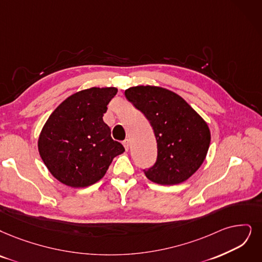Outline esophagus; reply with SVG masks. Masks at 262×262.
Returning a JSON list of instances; mask_svg holds the SVG:
<instances>
[{"label":"esophagus","instance_id":"1","mask_svg":"<svg viewBox=\"0 0 262 262\" xmlns=\"http://www.w3.org/2000/svg\"><path fill=\"white\" fill-rule=\"evenodd\" d=\"M122 144H123V146H124V149L128 150V149H129V141H128V140H124V141L122 142Z\"/></svg>","mask_w":262,"mask_h":262}]
</instances>
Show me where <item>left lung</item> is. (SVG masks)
I'll list each match as a JSON object with an SVG mask.
<instances>
[{
  "instance_id": "obj_1",
  "label": "left lung",
  "mask_w": 262,
  "mask_h": 262,
  "mask_svg": "<svg viewBox=\"0 0 262 262\" xmlns=\"http://www.w3.org/2000/svg\"><path fill=\"white\" fill-rule=\"evenodd\" d=\"M124 95L149 120L156 137L157 159L144 170L146 177L160 185H176L189 179L210 147L206 122L183 98L164 88L131 87Z\"/></svg>"
}]
</instances>
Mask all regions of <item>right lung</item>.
Wrapping results in <instances>:
<instances>
[{
  "label": "right lung",
  "mask_w": 262,
  "mask_h": 262,
  "mask_svg": "<svg viewBox=\"0 0 262 262\" xmlns=\"http://www.w3.org/2000/svg\"><path fill=\"white\" fill-rule=\"evenodd\" d=\"M117 89L90 88L74 93L52 112L38 139L49 172L64 185L80 188L100 181L115 157L124 151L103 121Z\"/></svg>",
  "instance_id": "right-lung-1"
}]
</instances>
